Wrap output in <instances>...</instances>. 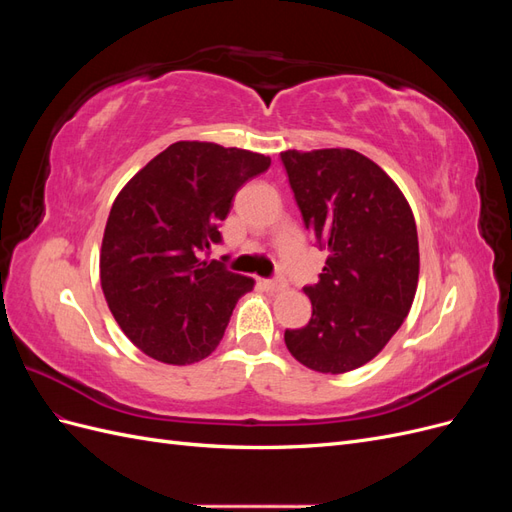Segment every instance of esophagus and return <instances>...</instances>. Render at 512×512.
Wrapping results in <instances>:
<instances>
[{"mask_svg":"<svg viewBox=\"0 0 512 512\" xmlns=\"http://www.w3.org/2000/svg\"><path fill=\"white\" fill-rule=\"evenodd\" d=\"M260 284H262V288L271 290V292H277V290H284L286 288V282L282 280V277H275V280H262Z\"/></svg>","mask_w":512,"mask_h":512,"instance_id":"1","label":"esophagus"}]
</instances>
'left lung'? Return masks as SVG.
Segmentation results:
<instances>
[{"label": "left lung", "instance_id": "8db88e82", "mask_svg": "<svg viewBox=\"0 0 512 512\" xmlns=\"http://www.w3.org/2000/svg\"><path fill=\"white\" fill-rule=\"evenodd\" d=\"M280 158L305 228L329 250L318 284L303 288L312 318L286 329L284 342L305 367L344 374L374 359L410 312L414 215L395 181L359 151L290 149Z\"/></svg>", "mask_w": 512, "mask_h": 512}]
</instances>
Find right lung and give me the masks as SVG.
Listing matches in <instances>:
<instances>
[{
    "instance_id": "right-lung-1",
    "label": "right lung",
    "mask_w": 512,
    "mask_h": 512,
    "mask_svg": "<svg viewBox=\"0 0 512 512\" xmlns=\"http://www.w3.org/2000/svg\"><path fill=\"white\" fill-rule=\"evenodd\" d=\"M269 166L262 153L179 141L115 198L100 282L121 331L151 359L190 365L222 342L232 309L254 280L200 254L222 241L220 224L237 190Z\"/></svg>"
}]
</instances>
